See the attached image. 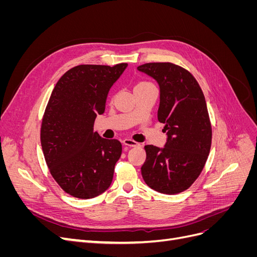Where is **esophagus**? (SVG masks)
<instances>
[{
    "instance_id": "1",
    "label": "esophagus",
    "mask_w": 257,
    "mask_h": 257,
    "mask_svg": "<svg viewBox=\"0 0 257 257\" xmlns=\"http://www.w3.org/2000/svg\"><path fill=\"white\" fill-rule=\"evenodd\" d=\"M122 143L125 145V146H128V147H137V146H139L138 143H136L135 141H133V139H130V138H124Z\"/></svg>"
}]
</instances>
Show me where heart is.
I'll use <instances>...</instances> for the list:
<instances>
[{
    "label": "heart",
    "instance_id": "obj_1",
    "mask_svg": "<svg viewBox=\"0 0 257 257\" xmlns=\"http://www.w3.org/2000/svg\"><path fill=\"white\" fill-rule=\"evenodd\" d=\"M148 82H139L137 85H143V84H147ZM137 85H136V87H137Z\"/></svg>",
    "mask_w": 257,
    "mask_h": 257
}]
</instances>
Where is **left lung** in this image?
<instances>
[{
	"instance_id": "obj_1",
	"label": "left lung",
	"mask_w": 257,
	"mask_h": 257,
	"mask_svg": "<svg viewBox=\"0 0 257 257\" xmlns=\"http://www.w3.org/2000/svg\"><path fill=\"white\" fill-rule=\"evenodd\" d=\"M137 69L159 84L158 119L165 124L167 136L163 148L145 146L147 158L142 175L151 189L168 195L178 194L198 178L211 147L204 93L191 73L173 63H147Z\"/></svg>"
}]
</instances>
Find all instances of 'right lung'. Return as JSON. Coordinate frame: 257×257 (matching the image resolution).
<instances>
[{
	"instance_id": "add662e5",
	"label": "right lung",
	"mask_w": 257,
	"mask_h": 257,
	"mask_svg": "<svg viewBox=\"0 0 257 257\" xmlns=\"http://www.w3.org/2000/svg\"><path fill=\"white\" fill-rule=\"evenodd\" d=\"M126 67L127 63L75 66L51 93L42 123V148L54 180L74 197H96L112 182L122 145L102 138L93 126Z\"/></svg>"
}]
</instances>
